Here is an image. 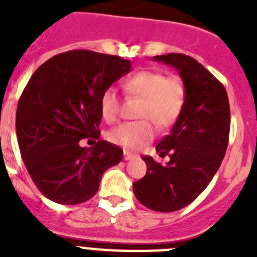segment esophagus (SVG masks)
<instances>
[{
  "instance_id": "34e87169",
  "label": "esophagus",
  "mask_w": 257,
  "mask_h": 257,
  "mask_svg": "<svg viewBox=\"0 0 257 257\" xmlns=\"http://www.w3.org/2000/svg\"><path fill=\"white\" fill-rule=\"evenodd\" d=\"M135 155H132V153L129 152H124V160H132V159H135Z\"/></svg>"
}]
</instances>
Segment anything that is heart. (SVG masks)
Wrapping results in <instances>:
<instances>
[{"label": "heart", "instance_id": "obj_1", "mask_svg": "<svg viewBox=\"0 0 257 257\" xmlns=\"http://www.w3.org/2000/svg\"><path fill=\"white\" fill-rule=\"evenodd\" d=\"M125 93L131 97L141 98L137 117L143 118L135 122H126L109 133L113 144L125 149L143 148L156 135V126L168 128L176 122L185 104V86L177 76L165 77L156 70H141L132 74L122 84ZM102 117L114 122L120 117L121 100L113 86L104 89L100 97Z\"/></svg>", "mask_w": 257, "mask_h": 257}]
</instances>
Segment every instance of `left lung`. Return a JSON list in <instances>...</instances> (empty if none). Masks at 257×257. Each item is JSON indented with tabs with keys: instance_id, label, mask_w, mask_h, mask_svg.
Returning a JSON list of instances; mask_svg holds the SVG:
<instances>
[{
	"instance_id": "left-lung-1",
	"label": "left lung",
	"mask_w": 257,
	"mask_h": 257,
	"mask_svg": "<svg viewBox=\"0 0 257 257\" xmlns=\"http://www.w3.org/2000/svg\"><path fill=\"white\" fill-rule=\"evenodd\" d=\"M172 65L185 86V104L171 133L156 145L167 164L144 156L147 173L133 183L136 199L157 212L187 207L220 168L229 139L231 110L224 85L195 58L181 53L155 56Z\"/></svg>"
}]
</instances>
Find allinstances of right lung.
<instances>
[{
	"label": "right lung",
	"instance_id": "right-lung-1",
	"mask_svg": "<svg viewBox=\"0 0 257 257\" xmlns=\"http://www.w3.org/2000/svg\"><path fill=\"white\" fill-rule=\"evenodd\" d=\"M129 70L118 56L76 49L53 56L30 77L16 131L22 160L45 197L65 205L88 201L102 173L121 161L120 147L99 140L86 149L79 140H98L101 93Z\"/></svg>",
	"mask_w": 257,
	"mask_h": 257
}]
</instances>
